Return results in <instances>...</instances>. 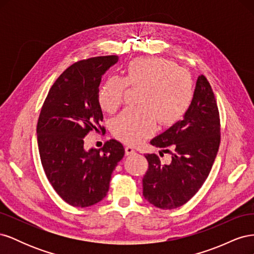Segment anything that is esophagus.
Masks as SVG:
<instances>
[{
    "label": "esophagus",
    "mask_w": 254,
    "mask_h": 254,
    "mask_svg": "<svg viewBox=\"0 0 254 254\" xmlns=\"http://www.w3.org/2000/svg\"><path fill=\"white\" fill-rule=\"evenodd\" d=\"M125 153H126V156H131V155H133V153H135V150L131 147V146H127V147L125 148Z\"/></svg>",
    "instance_id": "34e87169"
}]
</instances>
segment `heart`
Listing matches in <instances>:
<instances>
[{
  "label": "heart",
  "mask_w": 254,
  "mask_h": 254,
  "mask_svg": "<svg viewBox=\"0 0 254 254\" xmlns=\"http://www.w3.org/2000/svg\"><path fill=\"white\" fill-rule=\"evenodd\" d=\"M128 86L141 89V107L123 111L112 121V132L122 142L136 145L156 132L158 122L173 125L179 122L193 102L190 75L162 58H137L130 61L125 76H109L98 89L101 108L114 112L124 102Z\"/></svg>",
  "instance_id": "obj_1"
}]
</instances>
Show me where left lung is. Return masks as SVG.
<instances>
[{
    "label": "left lung",
    "mask_w": 254,
    "mask_h": 254,
    "mask_svg": "<svg viewBox=\"0 0 254 254\" xmlns=\"http://www.w3.org/2000/svg\"><path fill=\"white\" fill-rule=\"evenodd\" d=\"M220 143L217 103L203 75L196 81L193 102L183 119L150 141L170 151L172 162L161 164L155 153L146 155L148 171L143 178V196L149 203L172 210L187 203L204 183Z\"/></svg>",
    "instance_id": "left-lung-1"
}]
</instances>
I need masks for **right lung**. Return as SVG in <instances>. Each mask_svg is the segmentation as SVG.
<instances>
[{"instance_id":"obj_1","label":"right lung","mask_w":254,"mask_h":254,"mask_svg":"<svg viewBox=\"0 0 254 254\" xmlns=\"http://www.w3.org/2000/svg\"><path fill=\"white\" fill-rule=\"evenodd\" d=\"M118 56L81 60L54 82L42 106L37 139L45 175L56 193L73 206L93 205L106 197L111 175L125 155L117 140L101 149L83 147L91 130L104 131L97 93L102 76Z\"/></svg>"}]
</instances>
